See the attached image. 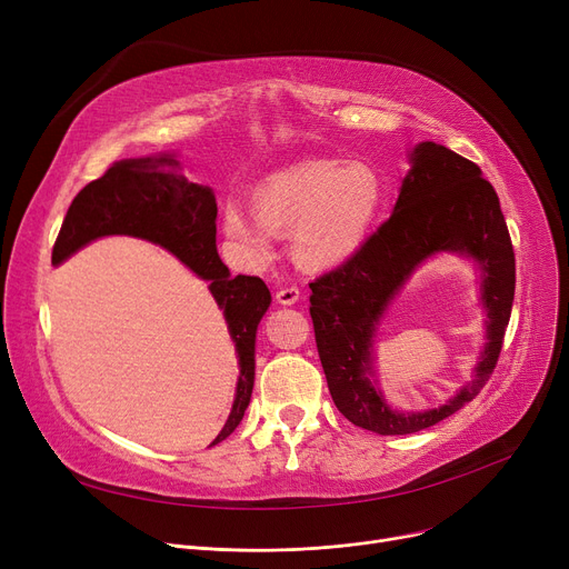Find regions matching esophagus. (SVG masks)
<instances>
[{
	"label": "esophagus",
	"mask_w": 569,
	"mask_h": 569,
	"mask_svg": "<svg viewBox=\"0 0 569 569\" xmlns=\"http://www.w3.org/2000/svg\"><path fill=\"white\" fill-rule=\"evenodd\" d=\"M297 300H300V288H297V286H288V288H279V290H277V302H279V305L290 307V305H295Z\"/></svg>",
	"instance_id": "esophagus-1"
}]
</instances>
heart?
Masks as SVG:
<instances>
[{
    "instance_id": "obj_1",
    "label": "heart",
    "mask_w": 569,
    "mask_h": 569,
    "mask_svg": "<svg viewBox=\"0 0 569 569\" xmlns=\"http://www.w3.org/2000/svg\"><path fill=\"white\" fill-rule=\"evenodd\" d=\"M385 204V184L367 161L316 159L269 174L253 191V212L223 207V230L249 260L272 256V232H290L305 269H330L362 249Z\"/></svg>"
}]
</instances>
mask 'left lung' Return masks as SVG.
I'll return each instance as SVG.
<instances>
[{
	"label": "left lung",
	"instance_id": "8db88e82",
	"mask_svg": "<svg viewBox=\"0 0 569 569\" xmlns=\"http://www.w3.org/2000/svg\"><path fill=\"white\" fill-rule=\"evenodd\" d=\"M387 219L362 249L311 288V320L327 387L355 427L380 436L429 429L480 395L502 350L515 300V249L493 187L477 163L436 142H420ZM457 250L481 262L490 343L476 378L445 407L397 413L368 380L370 339L381 311L425 257Z\"/></svg>",
	"mask_w": 569,
	"mask_h": 569
}]
</instances>
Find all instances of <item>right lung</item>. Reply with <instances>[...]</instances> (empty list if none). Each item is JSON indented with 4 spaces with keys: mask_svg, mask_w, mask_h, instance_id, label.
<instances>
[{
    "mask_svg": "<svg viewBox=\"0 0 569 569\" xmlns=\"http://www.w3.org/2000/svg\"><path fill=\"white\" fill-rule=\"evenodd\" d=\"M103 234H133L177 256L209 281L223 309L239 355V380L230 417L212 445L242 422L253 392L256 330L272 295L258 277H230L217 253V198L179 172L172 157L124 159L89 182L71 202L52 247V264Z\"/></svg>",
    "mask_w": 569,
    "mask_h": 569,
    "instance_id": "obj_1",
    "label": "right lung"
}]
</instances>
